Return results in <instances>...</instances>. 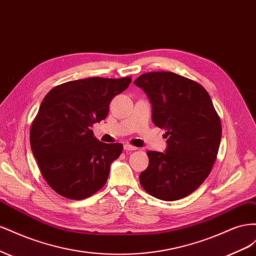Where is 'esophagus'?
Masks as SVG:
<instances>
[{
  "label": "esophagus",
  "mask_w": 256,
  "mask_h": 256,
  "mask_svg": "<svg viewBox=\"0 0 256 256\" xmlns=\"http://www.w3.org/2000/svg\"><path fill=\"white\" fill-rule=\"evenodd\" d=\"M124 150H136L138 148L136 146H132L130 144H125V145H124Z\"/></svg>",
  "instance_id": "esophagus-1"
}]
</instances>
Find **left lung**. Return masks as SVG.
Segmentation results:
<instances>
[{"label":"left lung","mask_w":256,"mask_h":256,"mask_svg":"<svg viewBox=\"0 0 256 256\" xmlns=\"http://www.w3.org/2000/svg\"><path fill=\"white\" fill-rule=\"evenodd\" d=\"M152 104V120L166 129L164 152H147L150 164L140 184L162 200L187 196L210 173L221 141V122L207 90L171 72L141 74L134 82Z\"/></svg>","instance_id":"left-lung-1"}]
</instances>
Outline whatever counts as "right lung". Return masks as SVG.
<instances>
[{
    "instance_id": "obj_1",
    "label": "right lung",
    "mask_w": 256,
    "mask_h": 256,
    "mask_svg": "<svg viewBox=\"0 0 256 256\" xmlns=\"http://www.w3.org/2000/svg\"><path fill=\"white\" fill-rule=\"evenodd\" d=\"M130 82V76L69 81L44 98L30 127V148L44 180L60 196L83 200L106 182L122 145L100 142L90 127L106 118L111 100Z\"/></svg>"
}]
</instances>
